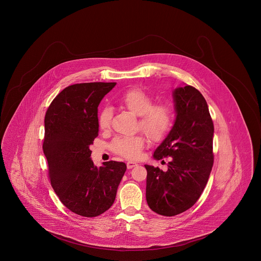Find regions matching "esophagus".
Masks as SVG:
<instances>
[{
  "label": "esophagus",
  "instance_id": "1",
  "mask_svg": "<svg viewBox=\"0 0 261 261\" xmlns=\"http://www.w3.org/2000/svg\"><path fill=\"white\" fill-rule=\"evenodd\" d=\"M136 166H137V163H136V162H133V161H128V162L126 163L127 169H132V168H134V167H136Z\"/></svg>",
  "mask_w": 261,
  "mask_h": 261
}]
</instances>
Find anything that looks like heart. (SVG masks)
<instances>
[{
    "label": "heart",
    "mask_w": 261,
    "mask_h": 261,
    "mask_svg": "<svg viewBox=\"0 0 261 261\" xmlns=\"http://www.w3.org/2000/svg\"><path fill=\"white\" fill-rule=\"evenodd\" d=\"M121 104L130 113L139 117V128L152 140H160L168 134L173 123V112L168 105H153L150 96L140 89H130L120 98ZM111 110L103 108L98 115L101 129L109 127ZM144 146V138L139 136L118 137L111 144L112 150L127 159H137Z\"/></svg>",
    "instance_id": "heart-1"
}]
</instances>
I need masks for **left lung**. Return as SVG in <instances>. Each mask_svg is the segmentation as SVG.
<instances>
[{
  "mask_svg": "<svg viewBox=\"0 0 261 261\" xmlns=\"http://www.w3.org/2000/svg\"><path fill=\"white\" fill-rule=\"evenodd\" d=\"M176 119L153 158L171 157L168 170L144 165L147 170L146 201L151 210L175 216L200 197L213 166L214 125L206 100L191 85L173 91Z\"/></svg>",
  "mask_w": 261,
  "mask_h": 261,
  "instance_id": "left-lung-1",
  "label": "left lung"
}]
</instances>
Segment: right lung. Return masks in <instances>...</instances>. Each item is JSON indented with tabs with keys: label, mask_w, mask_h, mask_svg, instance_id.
Instances as JSON below:
<instances>
[{
	"label": "right lung",
	"mask_w": 261,
	"mask_h": 261,
	"mask_svg": "<svg viewBox=\"0 0 261 261\" xmlns=\"http://www.w3.org/2000/svg\"><path fill=\"white\" fill-rule=\"evenodd\" d=\"M116 83H77L62 90L45 115L43 151L49 178L62 203L77 215L96 217L113 205L124 162L97 168L89 146L98 136V106Z\"/></svg>",
	"instance_id": "right-lung-1"
}]
</instances>
